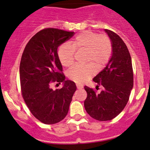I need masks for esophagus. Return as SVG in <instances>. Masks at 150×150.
<instances>
[{
	"instance_id": "obj_1",
	"label": "esophagus",
	"mask_w": 150,
	"mask_h": 150,
	"mask_svg": "<svg viewBox=\"0 0 150 150\" xmlns=\"http://www.w3.org/2000/svg\"><path fill=\"white\" fill-rule=\"evenodd\" d=\"M76 86H77V88L78 89H82L83 88V86L82 85H80V84H76Z\"/></svg>"
}]
</instances>
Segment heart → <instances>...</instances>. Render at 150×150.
Instances as JSON below:
<instances>
[{"label":"heart","instance_id":"obj_1","mask_svg":"<svg viewBox=\"0 0 150 150\" xmlns=\"http://www.w3.org/2000/svg\"><path fill=\"white\" fill-rule=\"evenodd\" d=\"M86 51L83 66L76 65L68 72V78L78 83L90 79L97 71L102 70L110 61L112 53V44L106 35L91 31L79 33L72 40L59 48L58 57L62 66L70 67L75 62V51Z\"/></svg>","mask_w":150,"mask_h":150}]
</instances>
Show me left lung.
Instances as JSON below:
<instances>
[{"label": "left lung", "mask_w": 150, "mask_h": 150, "mask_svg": "<svg viewBox=\"0 0 150 150\" xmlns=\"http://www.w3.org/2000/svg\"><path fill=\"white\" fill-rule=\"evenodd\" d=\"M105 32L111 39L112 55L106 67L93 79L104 90L96 93L93 88L84 86L87 92L85 109L91 117L99 121L111 120L121 112L134 86L132 62L126 45L115 33L110 30Z\"/></svg>", "instance_id": "left-lung-1"}]
</instances>
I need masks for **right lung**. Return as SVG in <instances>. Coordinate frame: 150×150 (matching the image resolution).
I'll return each mask as SVG.
<instances>
[{"instance_id": "add662e5", "label": "right lung", "mask_w": 150, "mask_h": 150, "mask_svg": "<svg viewBox=\"0 0 150 150\" xmlns=\"http://www.w3.org/2000/svg\"><path fill=\"white\" fill-rule=\"evenodd\" d=\"M74 32L45 28L27 43L21 58L19 75L22 95L35 118L45 124L62 120L69 111L76 91L73 81L67 80L58 57L57 48L74 35ZM63 82L54 91L50 85Z\"/></svg>"}]
</instances>
